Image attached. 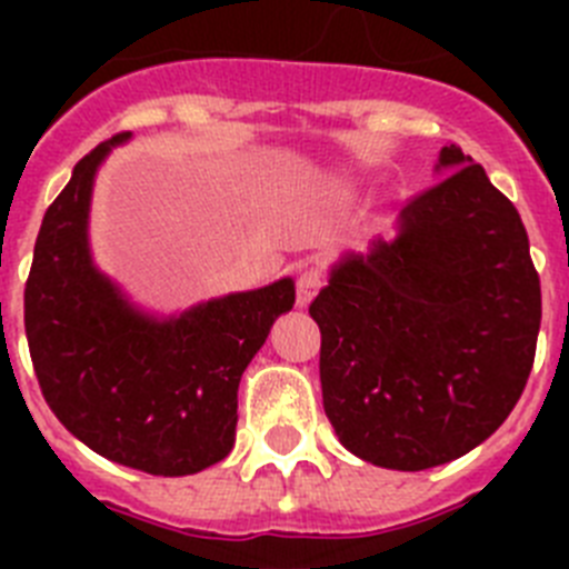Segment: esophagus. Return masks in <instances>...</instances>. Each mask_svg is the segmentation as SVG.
I'll return each instance as SVG.
<instances>
[{"label":"esophagus","instance_id":"obj_1","mask_svg":"<svg viewBox=\"0 0 569 569\" xmlns=\"http://www.w3.org/2000/svg\"><path fill=\"white\" fill-rule=\"evenodd\" d=\"M325 284V273L319 268H301L299 276H296V305L299 308H308L313 296L319 293V288Z\"/></svg>","mask_w":569,"mask_h":569}]
</instances>
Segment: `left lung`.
<instances>
[{
	"mask_svg": "<svg viewBox=\"0 0 569 569\" xmlns=\"http://www.w3.org/2000/svg\"><path fill=\"white\" fill-rule=\"evenodd\" d=\"M439 168L396 241L341 261L310 301L325 413L350 453L390 470L490 439L525 393L541 328L519 210L456 144Z\"/></svg>",
	"mask_w": 569,
	"mask_h": 569,
	"instance_id": "left-lung-1",
	"label": "left lung"
}]
</instances>
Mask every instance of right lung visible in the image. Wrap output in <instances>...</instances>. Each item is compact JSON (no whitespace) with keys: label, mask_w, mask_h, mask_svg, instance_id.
Segmentation results:
<instances>
[{"label":"right lung","mask_w":569,"mask_h":569,"mask_svg":"<svg viewBox=\"0 0 569 569\" xmlns=\"http://www.w3.org/2000/svg\"><path fill=\"white\" fill-rule=\"evenodd\" d=\"M124 139L116 133L82 156L44 210L24 281V333L44 401L79 441L150 476H190L230 453L241 373L296 290L281 279L170 321L136 313L88 253L93 173Z\"/></svg>","instance_id":"1"}]
</instances>
